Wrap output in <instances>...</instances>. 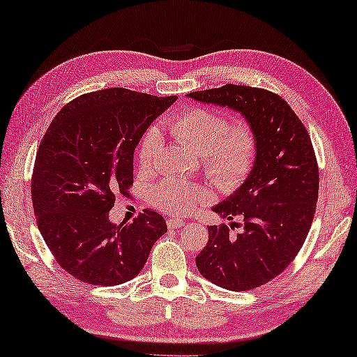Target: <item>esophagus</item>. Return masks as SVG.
Wrapping results in <instances>:
<instances>
[{
  "instance_id": "1",
  "label": "esophagus",
  "mask_w": 357,
  "mask_h": 357,
  "mask_svg": "<svg viewBox=\"0 0 357 357\" xmlns=\"http://www.w3.org/2000/svg\"><path fill=\"white\" fill-rule=\"evenodd\" d=\"M166 224H167L169 229H178V227L185 226L183 221H180V220H171V218H169V220L166 221Z\"/></svg>"
}]
</instances>
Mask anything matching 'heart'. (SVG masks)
I'll list each match as a JSON object with an SVG mask.
<instances>
[{"label": "heart", "instance_id": "obj_1", "mask_svg": "<svg viewBox=\"0 0 357 357\" xmlns=\"http://www.w3.org/2000/svg\"><path fill=\"white\" fill-rule=\"evenodd\" d=\"M180 144L202 155L210 178L222 191H234L251 172L257 139L246 122L229 123V117L208 108H190L169 125ZM161 131L152 127L144 135L137 160L142 169L155 166L161 152ZM210 191L199 183L166 178L153 191V204L162 211L183 215L197 204L207 202Z\"/></svg>", "mask_w": 357, "mask_h": 357}]
</instances>
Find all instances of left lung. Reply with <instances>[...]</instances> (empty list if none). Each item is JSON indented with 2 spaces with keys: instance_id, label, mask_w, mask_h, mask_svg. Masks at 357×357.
Returning a JSON list of instances; mask_svg holds the SVG:
<instances>
[{
  "instance_id": "left-lung-1",
  "label": "left lung",
  "mask_w": 357,
  "mask_h": 357,
  "mask_svg": "<svg viewBox=\"0 0 357 357\" xmlns=\"http://www.w3.org/2000/svg\"><path fill=\"white\" fill-rule=\"evenodd\" d=\"M186 97L240 112L257 139L246 180L213 207L241 232L232 236L226 224L208 226V243L196 257L199 273L215 285L255 289L291 264L314 221L318 166L312 141L289 103L270 91L226 84ZM235 217L243 222H232Z\"/></svg>"
}]
</instances>
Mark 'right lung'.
<instances>
[{"label": "right lung", "instance_id": "right-lung-1", "mask_svg": "<svg viewBox=\"0 0 357 357\" xmlns=\"http://www.w3.org/2000/svg\"><path fill=\"white\" fill-rule=\"evenodd\" d=\"M175 98L123 87L84 93L58 112L43 136L31 183L37 227L56 261L78 280L111 287L136 278L167 232L153 210L119 226L109 210L133 183L142 135Z\"/></svg>", "mask_w": 357, "mask_h": 357}]
</instances>
